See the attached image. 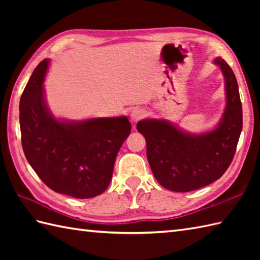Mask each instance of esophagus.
<instances>
[{
  "mask_svg": "<svg viewBox=\"0 0 260 260\" xmlns=\"http://www.w3.org/2000/svg\"><path fill=\"white\" fill-rule=\"evenodd\" d=\"M145 110L144 109H142V108H135L134 110H132V113H131V121L133 124H135V123H137V121H139L140 119H142L143 117H144L145 116Z\"/></svg>",
  "mask_w": 260,
  "mask_h": 260,
  "instance_id": "obj_1",
  "label": "esophagus"
}]
</instances>
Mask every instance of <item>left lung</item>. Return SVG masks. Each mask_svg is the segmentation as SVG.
Returning a JSON list of instances; mask_svg holds the SVG:
<instances>
[{
  "mask_svg": "<svg viewBox=\"0 0 260 260\" xmlns=\"http://www.w3.org/2000/svg\"><path fill=\"white\" fill-rule=\"evenodd\" d=\"M213 63L223 75L225 106L219 123L192 134L167 119L145 118L136 125L146 140V155L156 181L165 189L189 192L221 178L233 161L242 129V107L234 71L223 59Z\"/></svg>",
  "mask_w": 260,
  "mask_h": 260,
  "instance_id": "1",
  "label": "left lung"
}]
</instances>
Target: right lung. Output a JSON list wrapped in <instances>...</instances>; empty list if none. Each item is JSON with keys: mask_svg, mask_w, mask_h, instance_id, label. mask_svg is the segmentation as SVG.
<instances>
[{"mask_svg": "<svg viewBox=\"0 0 260 260\" xmlns=\"http://www.w3.org/2000/svg\"><path fill=\"white\" fill-rule=\"evenodd\" d=\"M50 60L38 64L20 99L21 141L27 162L54 192L77 199L97 197L112 180L120 146L131 134L126 116L82 120L57 118L43 82Z\"/></svg>", "mask_w": 260, "mask_h": 260, "instance_id": "1", "label": "right lung"}]
</instances>
